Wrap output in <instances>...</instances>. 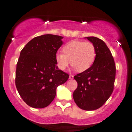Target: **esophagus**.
<instances>
[{
	"label": "esophagus",
	"mask_w": 132,
	"mask_h": 132,
	"mask_svg": "<svg viewBox=\"0 0 132 132\" xmlns=\"http://www.w3.org/2000/svg\"><path fill=\"white\" fill-rule=\"evenodd\" d=\"M74 78V76H72V75H70L69 76V78L70 80H71V79H72V78Z\"/></svg>",
	"instance_id": "1"
}]
</instances>
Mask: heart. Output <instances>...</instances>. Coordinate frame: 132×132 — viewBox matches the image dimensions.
Listing matches in <instances>:
<instances>
[{
    "label": "heart",
    "instance_id": "b5f03b06",
    "mask_svg": "<svg viewBox=\"0 0 132 132\" xmlns=\"http://www.w3.org/2000/svg\"><path fill=\"white\" fill-rule=\"evenodd\" d=\"M62 53L55 55L58 68L64 71L70 62L74 68L82 72L91 68L96 56V50L93 43L72 40L63 47Z\"/></svg>",
    "mask_w": 132,
    "mask_h": 132
}]
</instances>
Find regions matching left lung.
Returning <instances> with one entry per match:
<instances>
[{"mask_svg":"<svg viewBox=\"0 0 132 132\" xmlns=\"http://www.w3.org/2000/svg\"><path fill=\"white\" fill-rule=\"evenodd\" d=\"M85 38L94 44L96 56L91 68L74 76L78 86L73 93V98L80 108L92 111L101 107L112 94L116 66L104 41L94 36Z\"/></svg>","mask_w":132,"mask_h":132,"instance_id":"left-lung-1","label":"left lung"}]
</instances>
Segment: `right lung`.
<instances>
[{
	"mask_svg": "<svg viewBox=\"0 0 132 132\" xmlns=\"http://www.w3.org/2000/svg\"><path fill=\"white\" fill-rule=\"evenodd\" d=\"M63 38L51 34L37 36L21 52L15 83L22 99L31 107L47 106L56 96V88L69 78V75L58 69L55 61Z\"/></svg>",
	"mask_w": 132,
	"mask_h": 132,
	"instance_id": "1",
	"label": "right lung"
}]
</instances>
